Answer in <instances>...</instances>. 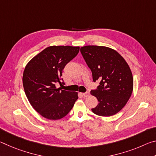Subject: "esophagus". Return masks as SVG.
<instances>
[{"instance_id":"esophagus-1","label":"esophagus","mask_w":156,"mask_h":156,"mask_svg":"<svg viewBox=\"0 0 156 156\" xmlns=\"http://www.w3.org/2000/svg\"><path fill=\"white\" fill-rule=\"evenodd\" d=\"M83 96L84 97H87V96H88L89 95V92H85V93H83Z\"/></svg>"}]
</instances>
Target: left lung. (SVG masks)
I'll list each match as a JSON object with an SVG mask.
<instances>
[{
	"label": "left lung",
	"instance_id": "left-lung-1",
	"mask_svg": "<svg viewBox=\"0 0 156 156\" xmlns=\"http://www.w3.org/2000/svg\"><path fill=\"white\" fill-rule=\"evenodd\" d=\"M80 52L91 71L93 81L100 82L91 91L98 102L92 112L100 116L119 112L133 91V76L125 60L115 50L103 46H84Z\"/></svg>",
	"mask_w": 156,
	"mask_h": 156
}]
</instances>
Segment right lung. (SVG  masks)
<instances>
[{"instance_id": "1", "label": "right lung", "mask_w": 156, "mask_h": 156, "mask_svg": "<svg viewBox=\"0 0 156 156\" xmlns=\"http://www.w3.org/2000/svg\"><path fill=\"white\" fill-rule=\"evenodd\" d=\"M79 49V47H48L25 67L23 84L26 96L34 109L44 118L61 119L78 98L77 92L57 89L56 84L63 83L62 71L77 56Z\"/></svg>"}]
</instances>
